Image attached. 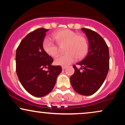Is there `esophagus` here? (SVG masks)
Wrapping results in <instances>:
<instances>
[{
  "mask_svg": "<svg viewBox=\"0 0 125 125\" xmlns=\"http://www.w3.org/2000/svg\"><path fill=\"white\" fill-rule=\"evenodd\" d=\"M66 67H67L66 66H62V68L63 70H64L66 68Z\"/></svg>",
  "mask_w": 125,
  "mask_h": 125,
  "instance_id": "1",
  "label": "esophagus"
}]
</instances>
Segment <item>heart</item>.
Returning a JSON list of instances; mask_svg holds the SVG:
<instances>
[{
	"instance_id": "1",
	"label": "heart",
	"mask_w": 125,
	"mask_h": 125,
	"mask_svg": "<svg viewBox=\"0 0 125 125\" xmlns=\"http://www.w3.org/2000/svg\"><path fill=\"white\" fill-rule=\"evenodd\" d=\"M53 39L59 45L65 44L64 50L66 53L59 56L54 60L55 64L66 66L72 63L76 59L83 58L88 51L87 41L83 36L77 35L69 29H62L53 33ZM42 46L44 52L52 57H56L59 53L58 44L51 38H46L43 41Z\"/></svg>"
}]
</instances>
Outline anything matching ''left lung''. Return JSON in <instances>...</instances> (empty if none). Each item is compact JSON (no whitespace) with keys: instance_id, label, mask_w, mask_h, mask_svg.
I'll list each match as a JSON object with an SVG mask.
<instances>
[{"instance_id":"8db88e82","label":"left lung","mask_w":125,"mask_h":125,"mask_svg":"<svg viewBox=\"0 0 125 125\" xmlns=\"http://www.w3.org/2000/svg\"><path fill=\"white\" fill-rule=\"evenodd\" d=\"M89 41V51L82 61L77 63L81 66L73 67L74 73L71 77L73 89L84 96L93 94L104 83L109 69V52L106 43L96 31L82 28Z\"/></svg>"}]
</instances>
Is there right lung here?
Masks as SVG:
<instances>
[{
	"label": "right lung",
	"mask_w": 125,
	"mask_h": 125,
	"mask_svg": "<svg viewBox=\"0 0 125 125\" xmlns=\"http://www.w3.org/2000/svg\"><path fill=\"white\" fill-rule=\"evenodd\" d=\"M48 31L39 28L29 33L21 41L16 53V71L20 82L35 97L49 94L62 72L61 66L52 65L53 59L43 48Z\"/></svg>",
	"instance_id": "obj_1"
}]
</instances>
